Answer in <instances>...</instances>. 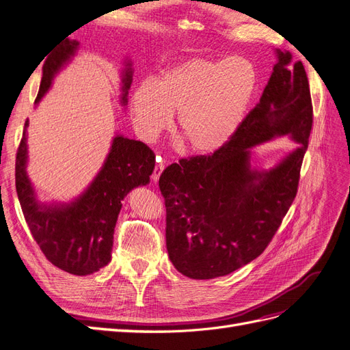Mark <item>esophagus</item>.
Listing matches in <instances>:
<instances>
[{
  "label": "esophagus",
  "instance_id": "1",
  "mask_svg": "<svg viewBox=\"0 0 350 350\" xmlns=\"http://www.w3.org/2000/svg\"><path fill=\"white\" fill-rule=\"evenodd\" d=\"M165 169V162L162 161V157H157V163L154 165V169H153V174H152V179L153 181H157L159 178H161V174Z\"/></svg>",
  "mask_w": 350,
  "mask_h": 350
}]
</instances>
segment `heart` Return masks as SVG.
I'll use <instances>...</instances> for the list:
<instances>
[{"label": "heart", "mask_w": 350, "mask_h": 350, "mask_svg": "<svg viewBox=\"0 0 350 350\" xmlns=\"http://www.w3.org/2000/svg\"><path fill=\"white\" fill-rule=\"evenodd\" d=\"M257 83V68L245 57L189 58L137 88L131 113L137 130L152 140L178 112V133L184 143L197 153H210L238 130Z\"/></svg>", "instance_id": "heart-1"}]
</instances>
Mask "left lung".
<instances>
[{
	"mask_svg": "<svg viewBox=\"0 0 350 350\" xmlns=\"http://www.w3.org/2000/svg\"><path fill=\"white\" fill-rule=\"evenodd\" d=\"M260 102L216 152L179 159L159 178L169 260L184 276L215 279L267 248L298 193L312 129L310 83L301 61L278 51ZM291 133L303 146L269 173L249 169L250 146Z\"/></svg>",
	"mask_w": 350,
	"mask_h": 350,
	"instance_id": "left-lung-1",
	"label": "left lung"
}]
</instances>
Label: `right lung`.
<instances>
[{"instance_id": "obj_1", "label": "right lung", "mask_w": 350, "mask_h": 350, "mask_svg": "<svg viewBox=\"0 0 350 350\" xmlns=\"http://www.w3.org/2000/svg\"><path fill=\"white\" fill-rule=\"evenodd\" d=\"M79 44L67 39L44 66L36 102L48 92L52 77L74 54ZM122 103L131 84V68L122 80ZM26 126L16 154V189L26 224L40 251L55 267L76 276H88L111 261L113 230L121 201L134 187L150 181L154 153L143 142L116 135L102 171L89 189L67 206H39L26 175Z\"/></svg>"}]
</instances>
